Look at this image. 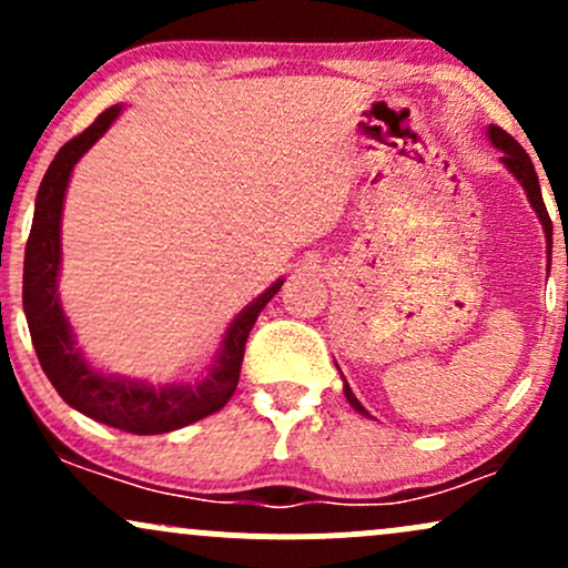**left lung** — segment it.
I'll list each match as a JSON object with an SVG mask.
<instances>
[{"label":"left lung","instance_id":"left-lung-1","mask_svg":"<svg viewBox=\"0 0 568 568\" xmlns=\"http://www.w3.org/2000/svg\"><path fill=\"white\" fill-rule=\"evenodd\" d=\"M488 135H491L494 146L505 152V158H501V162H505V165L510 168V173L520 181V186L526 189V194H529V202L534 205V211H537L539 221H542L547 240H550L552 237V221H550V216H547V207H545V200H542V189H539V179H537V171H534V165H531V158L524 152V146H520V143L515 141L510 133H505V130H501V128L491 125V128H488ZM344 395H347V400H349L352 408L361 410V414H366V408L361 406V400H357V397L352 395L349 384H344Z\"/></svg>","mask_w":568,"mask_h":568}]
</instances>
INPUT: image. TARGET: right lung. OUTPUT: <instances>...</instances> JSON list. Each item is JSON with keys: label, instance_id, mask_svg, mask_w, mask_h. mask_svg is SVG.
Wrapping results in <instances>:
<instances>
[{"label": "right lung", "instance_id": "add662e5", "mask_svg": "<svg viewBox=\"0 0 568 568\" xmlns=\"http://www.w3.org/2000/svg\"><path fill=\"white\" fill-rule=\"evenodd\" d=\"M122 106H109L95 116L90 128L58 149L37 192L34 221H31L29 243L23 258V312L29 321L31 342H34L39 366L53 382L58 395L71 408L82 410L90 419L125 429L135 435H160L186 427L192 422L216 414L230 403L240 382L245 342L256 325L258 312L270 304L283 285L277 280L256 302H251L226 328L216 366L202 382L173 384V387H146L143 382L122 379V376L98 374L84 363L77 349L67 315L58 304V266H61V211L69 175L77 160L106 133L120 116Z\"/></svg>", "mask_w": 568, "mask_h": 568}]
</instances>
